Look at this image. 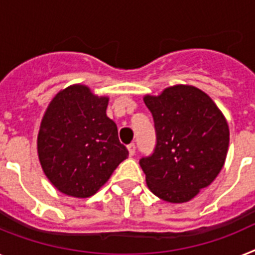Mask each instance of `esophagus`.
I'll return each mask as SVG.
<instances>
[{"label":"esophagus","instance_id":"1","mask_svg":"<svg viewBox=\"0 0 255 255\" xmlns=\"http://www.w3.org/2000/svg\"><path fill=\"white\" fill-rule=\"evenodd\" d=\"M128 151H129V155H134V153H136V145L132 142V144L128 145Z\"/></svg>","mask_w":255,"mask_h":255}]
</instances>
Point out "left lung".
I'll use <instances>...</instances> for the list:
<instances>
[{"label":"left lung","instance_id":"left-lung-1","mask_svg":"<svg viewBox=\"0 0 255 255\" xmlns=\"http://www.w3.org/2000/svg\"><path fill=\"white\" fill-rule=\"evenodd\" d=\"M157 144L140 159L154 194L172 204L188 202L218 176L228 151L230 129L209 96L192 85L166 88L145 96Z\"/></svg>","mask_w":255,"mask_h":255}]
</instances>
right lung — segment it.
Here are the masks:
<instances>
[{"label": "right lung", "instance_id": "1", "mask_svg": "<svg viewBox=\"0 0 255 255\" xmlns=\"http://www.w3.org/2000/svg\"><path fill=\"white\" fill-rule=\"evenodd\" d=\"M108 104V97L75 84L57 93L45 111L37 136L38 159L62 193L93 196L128 157L117 124L106 115Z\"/></svg>", "mask_w": 255, "mask_h": 255}]
</instances>
